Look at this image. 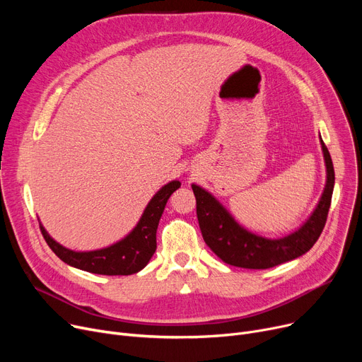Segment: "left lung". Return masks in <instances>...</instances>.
<instances>
[{
	"label": "left lung",
	"mask_w": 362,
	"mask_h": 362,
	"mask_svg": "<svg viewBox=\"0 0 362 362\" xmlns=\"http://www.w3.org/2000/svg\"><path fill=\"white\" fill-rule=\"evenodd\" d=\"M320 144L326 165L325 191L311 216L289 235L265 238L248 230L211 192L192 183L202 238L220 259L235 267L264 270L295 259L313 248L325 229L334 187V170L330 152L321 136Z\"/></svg>",
	"instance_id": "1"
}]
</instances>
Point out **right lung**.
I'll return each instance as SVG.
<instances>
[{
	"mask_svg": "<svg viewBox=\"0 0 362 362\" xmlns=\"http://www.w3.org/2000/svg\"><path fill=\"white\" fill-rule=\"evenodd\" d=\"M179 180H171L151 198L136 226L120 240L101 250L74 251L57 242L41 224V232L54 254L74 269L104 276H129L141 272L157 250V229L165 204Z\"/></svg>",
	"mask_w": 362,
	"mask_h": 362,
	"instance_id": "obj_1",
	"label": "right lung"
}]
</instances>
